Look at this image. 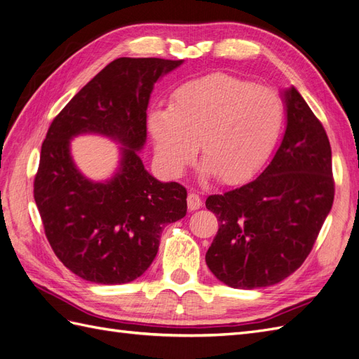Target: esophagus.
Segmentation results:
<instances>
[{"label": "esophagus", "mask_w": 359, "mask_h": 359, "mask_svg": "<svg viewBox=\"0 0 359 359\" xmlns=\"http://www.w3.org/2000/svg\"><path fill=\"white\" fill-rule=\"evenodd\" d=\"M187 201H188V209H189V210H196V209H198L201 205H203V201H201L200 196L196 194V192H189Z\"/></svg>", "instance_id": "obj_1"}]
</instances>
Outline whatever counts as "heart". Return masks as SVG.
Listing matches in <instances>:
<instances>
[{
	"label": "heart",
	"instance_id": "heart-1",
	"mask_svg": "<svg viewBox=\"0 0 359 359\" xmlns=\"http://www.w3.org/2000/svg\"><path fill=\"white\" fill-rule=\"evenodd\" d=\"M283 104L273 89L209 76L172 92L170 107L149 118L156 153L172 172L201 161L223 183H238L259 168L280 132Z\"/></svg>",
	"mask_w": 359,
	"mask_h": 359
}]
</instances>
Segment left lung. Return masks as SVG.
<instances>
[{
    "instance_id": "1",
    "label": "left lung",
    "mask_w": 359,
    "mask_h": 359,
    "mask_svg": "<svg viewBox=\"0 0 359 359\" xmlns=\"http://www.w3.org/2000/svg\"><path fill=\"white\" fill-rule=\"evenodd\" d=\"M287 130L258 179L206 198L218 232L206 264L232 288L270 287L305 262L334 203L323 124L296 88L285 92Z\"/></svg>"
}]
</instances>
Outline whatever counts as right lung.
Wrapping results in <instances>:
<instances>
[{"label": "right lung", "instance_id": "1", "mask_svg": "<svg viewBox=\"0 0 359 359\" xmlns=\"http://www.w3.org/2000/svg\"><path fill=\"white\" fill-rule=\"evenodd\" d=\"M182 60L119 57L101 69L53 119L34 176L45 236L60 262L95 283L132 282L150 267L163 227L187 215V188L145 171L136 150L147 136L153 85ZM103 133L126 145L120 172L106 184L85 180L69 140Z\"/></svg>", "mask_w": 359, "mask_h": 359}]
</instances>
